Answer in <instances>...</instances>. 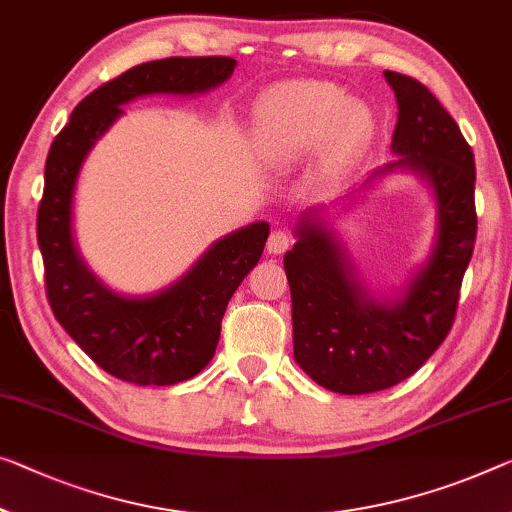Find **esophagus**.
<instances>
[{"instance_id":"esophagus-1","label":"esophagus","mask_w":512,"mask_h":512,"mask_svg":"<svg viewBox=\"0 0 512 512\" xmlns=\"http://www.w3.org/2000/svg\"><path fill=\"white\" fill-rule=\"evenodd\" d=\"M290 245H293V238L286 231H272L270 238H267V251L270 254H283Z\"/></svg>"}]
</instances>
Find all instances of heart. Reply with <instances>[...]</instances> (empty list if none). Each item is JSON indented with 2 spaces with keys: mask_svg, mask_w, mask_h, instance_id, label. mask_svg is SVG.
Wrapping results in <instances>:
<instances>
[{
  "mask_svg": "<svg viewBox=\"0 0 512 512\" xmlns=\"http://www.w3.org/2000/svg\"><path fill=\"white\" fill-rule=\"evenodd\" d=\"M256 132L265 151L293 160L327 141L334 162L345 164L371 146L375 119L371 109L352 105L343 89L325 82H288L258 100Z\"/></svg>",
  "mask_w": 512,
  "mask_h": 512,
  "instance_id": "b5f03b06",
  "label": "heart"
}]
</instances>
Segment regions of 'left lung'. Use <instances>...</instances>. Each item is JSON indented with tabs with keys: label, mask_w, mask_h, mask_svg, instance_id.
<instances>
[{
	"label": "left lung",
	"mask_w": 512,
	"mask_h": 512,
	"mask_svg": "<svg viewBox=\"0 0 512 512\" xmlns=\"http://www.w3.org/2000/svg\"><path fill=\"white\" fill-rule=\"evenodd\" d=\"M396 93L391 151L364 187L389 174H414L435 196V245L396 295H371L345 245L318 208L295 226L283 256L293 297V352L302 371L336 393H373L419 371L451 332L460 286L476 242L474 153L432 93L414 77L384 70Z\"/></svg>",
	"instance_id": "1"
}]
</instances>
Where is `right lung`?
Segmentation results:
<instances>
[{
	"label": "right lung",
	"instance_id": "add662e5",
	"mask_svg": "<svg viewBox=\"0 0 512 512\" xmlns=\"http://www.w3.org/2000/svg\"><path fill=\"white\" fill-rule=\"evenodd\" d=\"M235 66L231 57H169L125 70L73 109L47 153L36 231L54 318L102 371L139 387L185 382L210 364L226 306L261 261L270 224L254 222L212 242L183 277L157 293L119 295L91 272L77 249V178L86 155L130 100L206 93L229 80Z\"/></svg>",
	"mask_w": 512,
	"mask_h": 512
}]
</instances>
